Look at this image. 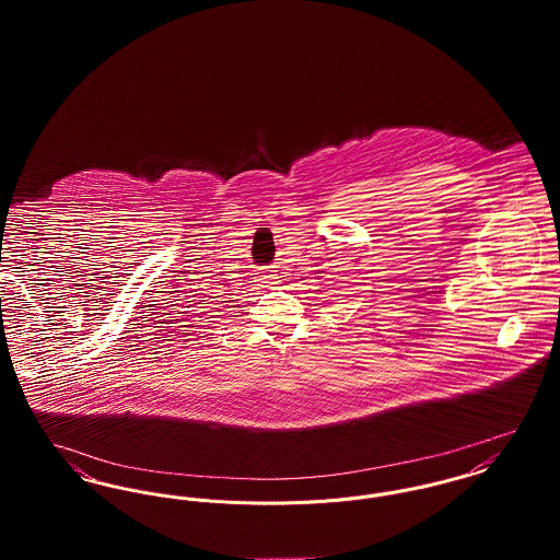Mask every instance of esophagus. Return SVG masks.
Instances as JSON below:
<instances>
[{
    "instance_id": "1",
    "label": "esophagus",
    "mask_w": 560,
    "mask_h": 560,
    "mask_svg": "<svg viewBox=\"0 0 560 560\" xmlns=\"http://www.w3.org/2000/svg\"><path fill=\"white\" fill-rule=\"evenodd\" d=\"M260 283H267L265 288H272V285H277V277L270 275V272H265V275H260Z\"/></svg>"
}]
</instances>
